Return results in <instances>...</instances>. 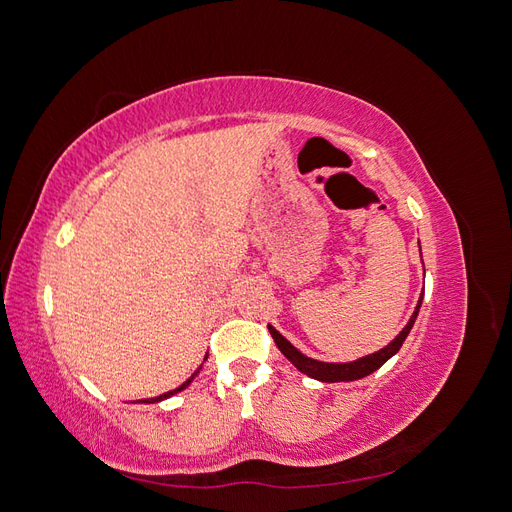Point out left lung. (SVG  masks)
<instances>
[{
    "mask_svg": "<svg viewBox=\"0 0 512 512\" xmlns=\"http://www.w3.org/2000/svg\"><path fill=\"white\" fill-rule=\"evenodd\" d=\"M418 247H421V245H418ZM421 303H423V294H421V299H418L416 309H414V314L410 316L408 324H406L404 329H401V333L393 339L389 346L374 352V354H367V356H363V359H356L352 363H324V361L309 359V356H305L303 352H299L297 348H294L280 331H275L271 324H269V333L275 339L277 348L282 350V354L286 356V359L294 367L301 371V374L314 378V380H320V382H350V380H359V378H365L369 374H374V371L380 369L386 361H389L393 354L399 352L401 344L406 342V337H408L412 324H414V320L418 316V309H421Z\"/></svg>",
    "mask_w": 512,
    "mask_h": 512,
    "instance_id": "8db88e82",
    "label": "left lung"
}]
</instances>
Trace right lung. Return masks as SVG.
<instances>
[{"mask_svg":"<svg viewBox=\"0 0 512 512\" xmlns=\"http://www.w3.org/2000/svg\"><path fill=\"white\" fill-rule=\"evenodd\" d=\"M196 374H198V371H196ZM196 374H194V376H196ZM194 376H192L190 380H185V382H183L181 386H177V389H175V391H168V393H164V395H160V397H153L151 401H149V399H145V401H141V404H153V401H162V399H166V397H170V395H175V393L183 391V389H185V386H190V382L194 380Z\"/></svg>","mask_w":512,"mask_h":512,"instance_id":"add662e5","label":"right lung"}]
</instances>
